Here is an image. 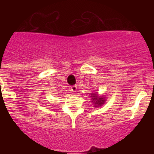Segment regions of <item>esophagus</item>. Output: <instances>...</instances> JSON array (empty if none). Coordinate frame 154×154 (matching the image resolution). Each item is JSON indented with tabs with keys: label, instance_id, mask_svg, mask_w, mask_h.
<instances>
[{
	"label": "esophagus",
	"instance_id": "obj_1",
	"mask_svg": "<svg viewBox=\"0 0 154 154\" xmlns=\"http://www.w3.org/2000/svg\"><path fill=\"white\" fill-rule=\"evenodd\" d=\"M71 92H76V91H77V86H75V85H74V86H71Z\"/></svg>",
	"mask_w": 154,
	"mask_h": 154
}]
</instances>
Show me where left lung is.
<instances>
[{
	"label": "left lung",
	"mask_w": 154,
	"mask_h": 154,
	"mask_svg": "<svg viewBox=\"0 0 154 154\" xmlns=\"http://www.w3.org/2000/svg\"><path fill=\"white\" fill-rule=\"evenodd\" d=\"M92 96V100H94V103L95 105H98V106H100L101 104H103V103L104 102V100H103V97H100V98H97V95L95 94H91Z\"/></svg>",
	"instance_id": "left-lung-1"
}]
</instances>
